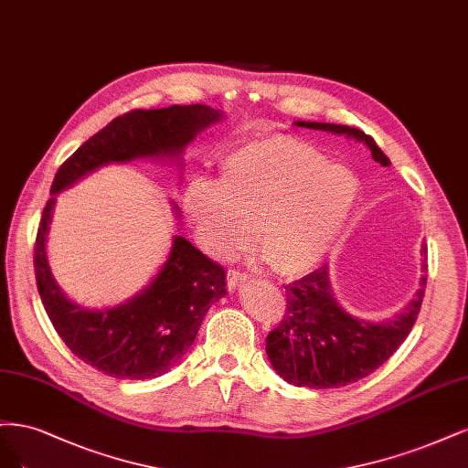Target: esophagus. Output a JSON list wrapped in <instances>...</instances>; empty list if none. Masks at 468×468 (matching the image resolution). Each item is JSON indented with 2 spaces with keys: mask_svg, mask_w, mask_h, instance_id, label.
I'll return each instance as SVG.
<instances>
[{
  "mask_svg": "<svg viewBox=\"0 0 468 468\" xmlns=\"http://www.w3.org/2000/svg\"><path fill=\"white\" fill-rule=\"evenodd\" d=\"M247 274L245 272H239V270H229L228 272V285H229V290H235L237 285H240L243 282H247Z\"/></svg>",
  "mask_w": 468,
  "mask_h": 468,
  "instance_id": "34e87169",
  "label": "esophagus"
}]
</instances>
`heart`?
I'll return each mask as SVG.
<instances>
[{"mask_svg":"<svg viewBox=\"0 0 468 468\" xmlns=\"http://www.w3.org/2000/svg\"><path fill=\"white\" fill-rule=\"evenodd\" d=\"M352 171L290 135H266L219 163L218 185L196 180L185 194L188 212L214 252L256 247L274 272L301 276L340 239L356 207Z\"/></svg>","mask_w":468,"mask_h":468,"instance_id":"1","label":"heart"}]
</instances>
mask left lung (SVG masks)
Here are the masks:
<instances>
[{"label":"left lung","mask_w":468,"mask_h":468,"mask_svg":"<svg viewBox=\"0 0 468 468\" xmlns=\"http://www.w3.org/2000/svg\"><path fill=\"white\" fill-rule=\"evenodd\" d=\"M297 126L352 135L371 149L383 167L390 165L371 135L357 128L324 122H297ZM428 254V249H421ZM424 272L428 264H421ZM426 290L420 288L393 321L367 323L346 313L330 290L326 266L285 285V314L266 336V354L274 369L295 387L335 388L364 379L397 352L418 319Z\"/></svg>","instance_id":"1"}]
</instances>
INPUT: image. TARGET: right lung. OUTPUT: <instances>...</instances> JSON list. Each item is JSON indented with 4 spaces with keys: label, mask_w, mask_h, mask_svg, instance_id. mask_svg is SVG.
I'll use <instances>...</instances> for the list:
<instances>
[{
    "label": "right lung",
    "mask_w": 468,
    "mask_h": 468,
    "mask_svg": "<svg viewBox=\"0 0 468 468\" xmlns=\"http://www.w3.org/2000/svg\"><path fill=\"white\" fill-rule=\"evenodd\" d=\"M221 114L204 104L135 109L91 135L69 155L54 176L58 194L107 163L135 157L180 155L186 144ZM54 198L42 209L35 240V274L42 305L68 348L104 375L116 379H154L176 366L192 346L207 309L221 299V264L176 235L167 262L140 295L112 309L75 305L58 288L47 261V233Z\"/></svg>",
    "instance_id": "add662e5"
}]
</instances>
